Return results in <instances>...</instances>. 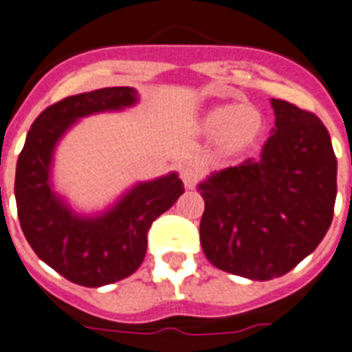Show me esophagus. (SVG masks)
<instances>
[{
  "instance_id": "esophagus-1",
  "label": "esophagus",
  "mask_w": 352,
  "mask_h": 352,
  "mask_svg": "<svg viewBox=\"0 0 352 352\" xmlns=\"http://www.w3.org/2000/svg\"><path fill=\"white\" fill-rule=\"evenodd\" d=\"M179 176L184 179V186H186L187 189H193V187L199 184V179H201V173H199L197 168H193V166H184Z\"/></svg>"
}]
</instances>
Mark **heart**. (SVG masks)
Returning <instances> with one entry per match:
<instances>
[{"instance_id": "b5f03b06", "label": "heart", "mask_w": 352, "mask_h": 352, "mask_svg": "<svg viewBox=\"0 0 352 352\" xmlns=\"http://www.w3.org/2000/svg\"><path fill=\"white\" fill-rule=\"evenodd\" d=\"M197 129L206 137H215L225 153H236L255 142L263 129V116L251 104L221 102L202 112Z\"/></svg>"}]
</instances>
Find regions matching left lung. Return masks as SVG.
I'll return each instance as SVG.
<instances>
[{
	"instance_id": "obj_1",
	"label": "left lung",
	"mask_w": 352,
	"mask_h": 352,
	"mask_svg": "<svg viewBox=\"0 0 352 352\" xmlns=\"http://www.w3.org/2000/svg\"><path fill=\"white\" fill-rule=\"evenodd\" d=\"M270 102L276 127L261 157L215 170L197 187L204 255L215 268L253 281L279 278L315 251L338 193L327 127L292 102Z\"/></svg>"
}]
</instances>
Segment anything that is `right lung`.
<instances>
[{
    "instance_id": "1",
    "label": "right lung",
    "mask_w": 352,
    "mask_h": 352,
    "mask_svg": "<svg viewBox=\"0 0 352 352\" xmlns=\"http://www.w3.org/2000/svg\"><path fill=\"white\" fill-rule=\"evenodd\" d=\"M129 86L71 95L39 114L18 155L14 197L25 240L37 257L63 278L84 287L116 283L146 257L148 230L184 193L178 173L138 182L97 214L74 212L52 182L54 151L74 123L99 112L135 107Z\"/></svg>"
}]
</instances>
